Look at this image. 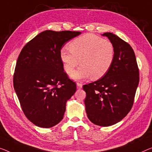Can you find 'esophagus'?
Returning <instances> with one entry per match:
<instances>
[{
    "label": "esophagus",
    "instance_id": "34e87169",
    "mask_svg": "<svg viewBox=\"0 0 152 152\" xmlns=\"http://www.w3.org/2000/svg\"><path fill=\"white\" fill-rule=\"evenodd\" d=\"M76 87H77V89H81V88L83 87V85L81 83H76Z\"/></svg>",
    "mask_w": 152,
    "mask_h": 152
}]
</instances>
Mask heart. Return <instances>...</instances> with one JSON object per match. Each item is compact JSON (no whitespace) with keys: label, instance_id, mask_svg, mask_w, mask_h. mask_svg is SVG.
<instances>
[{"label":"heart","instance_id":"obj_1","mask_svg":"<svg viewBox=\"0 0 152 152\" xmlns=\"http://www.w3.org/2000/svg\"><path fill=\"white\" fill-rule=\"evenodd\" d=\"M68 49L61 50L63 69L71 74L80 63L81 66L71 75L74 80H83L91 76L98 79L104 76L111 67L115 57L114 46L110 41L94 34L77 37L69 44Z\"/></svg>","mask_w":152,"mask_h":152}]
</instances>
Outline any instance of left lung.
<instances>
[{
	"label": "left lung",
	"instance_id": "left-lung-1",
	"mask_svg": "<svg viewBox=\"0 0 152 152\" xmlns=\"http://www.w3.org/2000/svg\"><path fill=\"white\" fill-rule=\"evenodd\" d=\"M108 38L115 48L111 67L102 78L85 85V110L93 124L110 126L118 123L132 108L139 83V72L134 50L112 33Z\"/></svg>",
	"mask_w": 152,
	"mask_h": 152
}]
</instances>
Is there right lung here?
<instances>
[{
    "label": "right lung",
    "instance_id": "1",
    "mask_svg": "<svg viewBox=\"0 0 152 152\" xmlns=\"http://www.w3.org/2000/svg\"><path fill=\"white\" fill-rule=\"evenodd\" d=\"M79 31H44L27 43L18 56L13 87L26 117L41 128L61 121L76 85L64 72L60 52Z\"/></svg>",
    "mask_w": 152,
    "mask_h": 152
}]
</instances>
